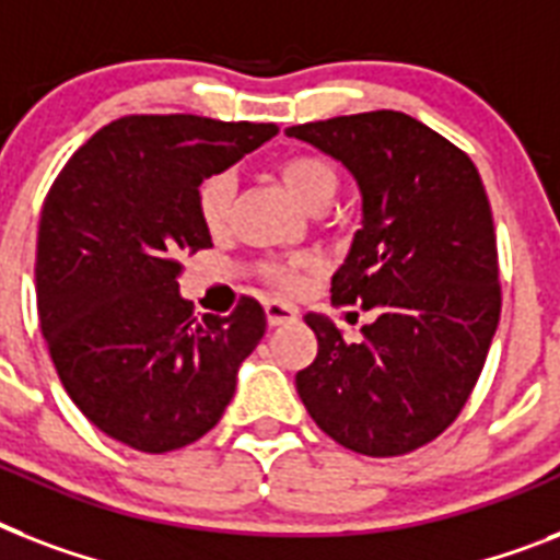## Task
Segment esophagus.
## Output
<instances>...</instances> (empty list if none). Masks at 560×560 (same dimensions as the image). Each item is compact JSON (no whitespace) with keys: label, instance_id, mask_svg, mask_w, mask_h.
I'll return each instance as SVG.
<instances>
[{"label":"esophagus","instance_id":"obj_1","mask_svg":"<svg viewBox=\"0 0 560 560\" xmlns=\"http://www.w3.org/2000/svg\"><path fill=\"white\" fill-rule=\"evenodd\" d=\"M264 311H267V323L270 325L293 323V319H296V307L288 305V302H281V299H270V302L264 305Z\"/></svg>","mask_w":560,"mask_h":560}]
</instances>
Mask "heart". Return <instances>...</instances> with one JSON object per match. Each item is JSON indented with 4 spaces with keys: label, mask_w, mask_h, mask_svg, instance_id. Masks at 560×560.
<instances>
[{
    "label": "heart",
    "mask_w": 560,
    "mask_h": 560,
    "mask_svg": "<svg viewBox=\"0 0 560 560\" xmlns=\"http://www.w3.org/2000/svg\"><path fill=\"white\" fill-rule=\"evenodd\" d=\"M279 177L293 197L302 206L314 209L323 206L337 191V174L323 156L299 153L279 162ZM232 197H235V179L232 174H211L202 179L197 206H200L202 226L209 229V235L223 237L229 232V218H232ZM307 267V258H290V261H270L264 264V279H270L279 288H293Z\"/></svg>",
    "instance_id": "heart-1"
}]
</instances>
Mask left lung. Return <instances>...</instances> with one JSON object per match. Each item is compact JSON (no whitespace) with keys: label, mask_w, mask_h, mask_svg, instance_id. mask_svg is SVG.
<instances>
[{"label":"left lung","mask_w":560,"mask_h":560,"mask_svg":"<svg viewBox=\"0 0 560 560\" xmlns=\"http://www.w3.org/2000/svg\"><path fill=\"white\" fill-rule=\"evenodd\" d=\"M340 160L363 194V229L331 279L334 305L374 319L346 342L305 314L316 360L299 398L337 444L404 456L433 442L470 398L500 323V264L477 165L444 136L395 109L290 127Z\"/></svg>","instance_id":"1"}]
</instances>
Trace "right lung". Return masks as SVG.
Wrapping results in <instances>:
<instances>
[{
  "mask_svg": "<svg viewBox=\"0 0 560 560\" xmlns=\"http://www.w3.org/2000/svg\"><path fill=\"white\" fill-rule=\"evenodd\" d=\"M276 133L206 116H125L81 144L48 188L39 331L74 407L133 451H179L209 433L267 331L253 296L229 316H194L177 279L183 255L211 246L202 179Z\"/></svg>",
  "mask_w": 560,
  "mask_h": 560,
  "instance_id": "right-lung-1",
  "label": "right lung"
}]
</instances>
